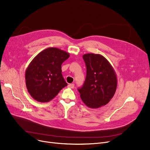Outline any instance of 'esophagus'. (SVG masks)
<instances>
[{
    "label": "esophagus",
    "instance_id": "obj_1",
    "mask_svg": "<svg viewBox=\"0 0 150 150\" xmlns=\"http://www.w3.org/2000/svg\"><path fill=\"white\" fill-rule=\"evenodd\" d=\"M68 86H69V88H72V89H73V88H74V86H75V84H74V83H71V84H69Z\"/></svg>",
    "mask_w": 150,
    "mask_h": 150
}]
</instances>
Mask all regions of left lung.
Masks as SVG:
<instances>
[{
    "instance_id": "left-lung-1",
    "label": "left lung",
    "mask_w": 150,
    "mask_h": 150,
    "mask_svg": "<svg viewBox=\"0 0 150 150\" xmlns=\"http://www.w3.org/2000/svg\"><path fill=\"white\" fill-rule=\"evenodd\" d=\"M86 66V77L83 87L78 88L84 103L91 108H98L112 99L117 86V75L109 62L100 54L83 56Z\"/></svg>"
}]
</instances>
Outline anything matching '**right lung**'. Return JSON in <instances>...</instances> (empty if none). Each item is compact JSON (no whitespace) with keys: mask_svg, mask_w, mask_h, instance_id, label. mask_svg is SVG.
<instances>
[{"mask_svg":"<svg viewBox=\"0 0 150 150\" xmlns=\"http://www.w3.org/2000/svg\"><path fill=\"white\" fill-rule=\"evenodd\" d=\"M69 57L64 50L49 47L31 61L25 71V83L30 95L35 100L49 102L67 86L61 74V65Z\"/></svg>","mask_w":150,"mask_h":150,"instance_id":"right-lung-1","label":"right lung"}]
</instances>
